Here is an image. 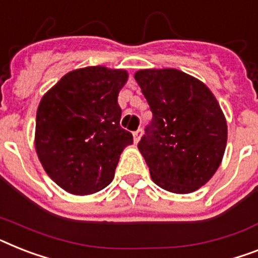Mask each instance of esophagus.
I'll return each instance as SVG.
<instances>
[{
    "label": "esophagus",
    "mask_w": 258,
    "mask_h": 258,
    "mask_svg": "<svg viewBox=\"0 0 258 258\" xmlns=\"http://www.w3.org/2000/svg\"><path fill=\"white\" fill-rule=\"evenodd\" d=\"M133 135H134V142H135V143H138V142H139V139H140V135H142V128L134 131Z\"/></svg>",
    "instance_id": "esophagus-1"
}]
</instances>
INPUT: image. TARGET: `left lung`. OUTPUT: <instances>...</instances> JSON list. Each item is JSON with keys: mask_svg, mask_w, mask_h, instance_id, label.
<instances>
[{"mask_svg": "<svg viewBox=\"0 0 258 258\" xmlns=\"http://www.w3.org/2000/svg\"><path fill=\"white\" fill-rule=\"evenodd\" d=\"M135 79L152 111L138 144L154 183L173 194H190L221 164L227 120L212 91L176 69H146Z\"/></svg>", "mask_w": 258, "mask_h": 258, "instance_id": "left-lung-1", "label": "left lung"}]
</instances>
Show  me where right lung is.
I'll return each instance as SVG.
<instances>
[{
    "mask_svg": "<svg viewBox=\"0 0 258 258\" xmlns=\"http://www.w3.org/2000/svg\"><path fill=\"white\" fill-rule=\"evenodd\" d=\"M122 69L89 66L63 75L42 96L35 151L46 173L73 195L99 192L112 181L120 154L134 143L120 127Z\"/></svg>",
    "mask_w": 258,
    "mask_h": 258,
    "instance_id": "1",
    "label": "right lung"
}]
</instances>
